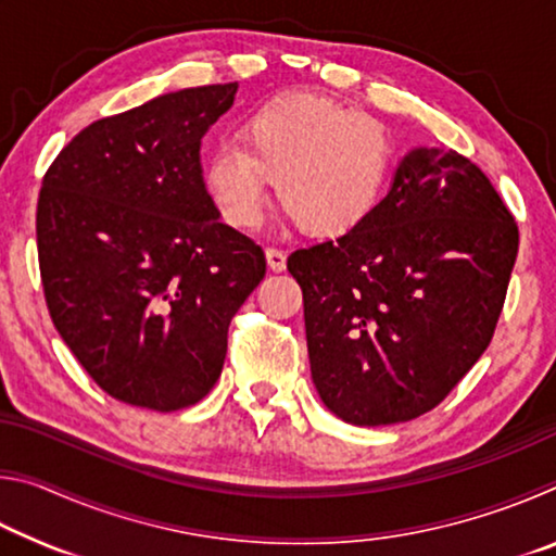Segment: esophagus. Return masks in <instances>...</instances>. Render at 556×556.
Masks as SVG:
<instances>
[{
    "mask_svg": "<svg viewBox=\"0 0 556 556\" xmlns=\"http://www.w3.org/2000/svg\"><path fill=\"white\" fill-rule=\"evenodd\" d=\"M267 267L271 271H285L287 269V252L285 250H277V248H269L267 252Z\"/></svg>",
    "mask_w": 556,
    "mask_h": 556,
    "instance_id": "1",
    "label": "esophagus"
}]
</instances>
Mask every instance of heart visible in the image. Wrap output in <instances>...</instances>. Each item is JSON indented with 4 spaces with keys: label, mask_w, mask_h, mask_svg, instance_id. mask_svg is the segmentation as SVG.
I'll use <instances>...</instances> for the list:
<instances>
[{
    "label": "heart",
    "mask_w": 556,
    "mask_h": 556,
    "mask_svg": "<svg viewBox=\"0 0 556 556\" xmlns=\"http://www.w3.org/2000/svg\"><path fill=\"white\" fill-rule=\"evenodd\" d=\"M238 142L215 147L203 164L205 191L238 230L262 223L275 178L279 208L296 230L345 238L380 208L394 164L382 122L312 96H281L250 110Z\"/></svg>",
    "instance_id": "heart-1"
}]
</instances>
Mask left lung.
I'll list each match as a JSON object with an SVG mask.
<instances>
[{"mask_svg": "<svg viewBox=\"0 0 556 556\" xmlns=\"http://www.w3.org/2000/svg\"><path fill=\"white\" fill-rule=\"evenodd\" d=\"M517 242L481 168L451 149H414L361 230L291 252L326 407L380 427L444 402L491 345Z\"/></svg>", "mask_w": 556, "mask_h": 556, "instance_id": "8db88e82", "label": "left lung"}]
</instances>
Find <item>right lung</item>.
Masks as SVG:
<instances>
[{"instance_id":"add662e5","label":"right lung","mask_w":556,"mask_h":556,"mask_svg":"<svg viewBox=\"0 0 556 556\" xmlns=\"http://www.w3.org/2000/svg\"><path fill=\"white\" fill-rule=\"evenodd\" d=\"M238 83L186 88L78 131L43 176L36 244L51 321L100 390L176 412L220 378L232 316L265 279L220 223L201 139Z\"/></svg>"}]
</instances>
